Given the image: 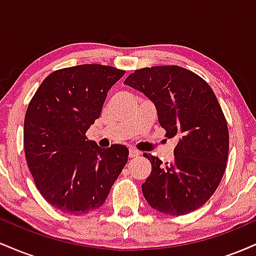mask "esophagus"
<instances>
[{
    "label": "esophagus",
    "mask_w": 256,
    "mask_h": 256,
    "mask_svg": "<svg viewBox=\"0 0 256 256\" xmlns=\"http://www.w3.org/2000/svg\"><path fill=\"white\" fill-rule=\"evenodd\" d=\"M138 155H140V152L136 150V149L134 148L128 149V158H136Z\"/></svg>",
    "instance_id": "obj_1"
}]
</instances>
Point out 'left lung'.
I'll return each instance as SVG.
<instances>
[{
    "instance_id": "8db88e82",
    "label": "left lung",
    "mask_w": 256,
    "mask_h": 256,
    "mask_svg": "<svg viewBox=\"0 0 256 256\" xmlns=\"http://www.w3.org/2000/svg\"><path fill=\"white\" fill-rule=\"evenodd\" d=\"M125 84L154 102L166 137L178 140L174 158L162 164L144 152L152 172L142 184L150 207L168 216H184L204 206L224 176L228 154L225 116L210 84L176 64L144 67Z\"/></svg>"
}]
</instances>
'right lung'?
Masks as SVG:
<instances>
[{"label":"right lung","instance_id":"obj_1","mask_svg":"<svg viewBox=\"0 0 256 256\" xmlns=\"http://www.w3.org/2000/svg\"><path fill=\"white\" fill-rule=\"evenodd\" d=\"M124 70L86 64L58 70L40 85L24 122L26 162L38 192L64 213L101 207L128 162V149L101 148L86 137L108 90Z\"/></svg>","mask_w":256,"mask_h":256}]
</instances>
